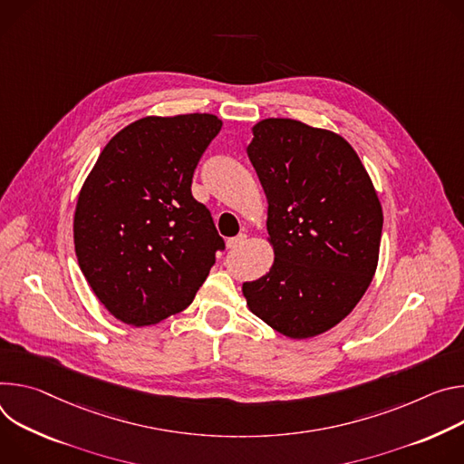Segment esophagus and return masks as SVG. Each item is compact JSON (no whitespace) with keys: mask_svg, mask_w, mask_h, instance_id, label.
<instances>
[{"mask_svg":"<svg viewBox=\"0 0 464 464\" xmlns=\"http://www.w3.org/2000/svg\"><path fill=\"white\" fill-rule=\"evenodd\" d=\"M245 241H246V236H245V234H239V236H236V237H230V239L227 241V245H228L230 250H236V248H239Z\"/></svg>","mask_w":464,"mask_h":464,"instance_id":"obj_1","label":"esophagus"}]
</instances>
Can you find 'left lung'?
<instances>
[{
  "label": "left lung",
  "instance_id": "obj_1",
  "mask_svg": "<svg viewBox=\"0 0 464 464\" xmlns=\"http://www.w3.org/2000/svg\"><path fill=\"white\" fill-rule=\"evenodd\" d=\"M248 159L269 200V273L243 284L254 315L291 339L341 323L372 282L382 204L362 160L339 134L296 120L252 127Z\"/></svg>",
  "mask_w": 464,
  "mask_h": 464
}]
</instances>
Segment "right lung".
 <instances>
[{
  "mask_svg": "<svg viewBox=\"0 0 464 464\" xmlns=\"http://www.w3.org/2000/svg\"><path fill=\"white\" fill-rule=\"evenodd\" d=\"M221 127L212 114L143 118L99 154L73 239L84 278L116 319L147 326L182 312L225 250L210 210L191 195Z\"/></svg>",
  "mask_w": 464,
  "mask_h": 464,
  "instance_id": "1",
  "label": "right lung"
}]
</instances>
